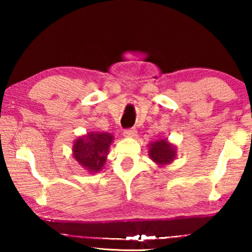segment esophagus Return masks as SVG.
<instances>
[{
  "instance_id": "1",
  "label": "esophagus",
  "mask_w": 252,
  "mask_h": 252,
  "mask_svg": "<svg viewBox=\"0 0 252 252\" xmlns=\"http://www.w3.org/2000/svg\"><path fill=\"white\" fill-rule=\"evenodd\" d=\"M123 134H125L126 138H134V136H136V130L133 129V127H132V129H126L123 132Z\"/></svg>"
}]
</instances>
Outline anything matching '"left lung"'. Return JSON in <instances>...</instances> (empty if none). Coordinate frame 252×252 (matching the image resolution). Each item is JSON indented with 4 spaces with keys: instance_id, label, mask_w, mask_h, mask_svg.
I'll use <instances>...</instances> for the list:
<instances>
[{
    "instance_id": "obj_1",
    "label": "left lung",
    "mask_w": 252,
    "mask_h": 252,
    "mask_svg": "<svg viewBox=\"0 0 252 252\" xmlns=\"http://www.w3.org/2000/svg\"><path fill=\"white\" fill-rule=\"evenodd\" d=\"M149 157L158 165L163 167V165L170 164L176 159L177 148L167 139L158 140L149 144Z\"/></svg>"
}]
</instances>
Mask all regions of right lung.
<instances>
[{"label": "right lung", "instance_id": "add662e5", "mask_svg": "<svg viewBox=\"0 0 252 252\" xmlns=\"http://www.w3.org/2000/svg\"><path fill=\"white\" fill-rule=\"evenodd\" d=\"M113 135L108 132H88L74 141L73 157L83 169L91 173L104 167Z\"/></svg>", "mask_w": 252, "mask_h": 252}]
</instances>
